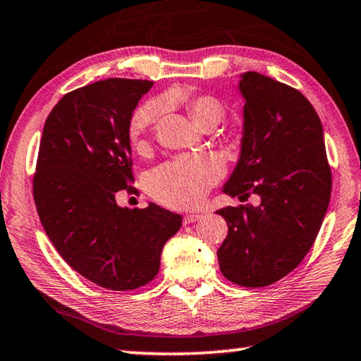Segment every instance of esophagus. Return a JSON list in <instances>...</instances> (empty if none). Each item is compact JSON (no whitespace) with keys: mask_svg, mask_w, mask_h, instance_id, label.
I'll return each instance as SVG.
<instances>
[{"mask_svg":"<svg viewBox=\"0 0 361 361\" xmlns=\"http://www.w3.org/2000/svg\"><path fill=\"white\" fill-rule=\"evenodd\" d=\"M201 219V215L199 214H186L185 217H183V224L188 225V224H192V222H197V220Z\"/></svg>","mask_w":361,"mask_h":361,"instance_id":"1","label":"esophagus"}]
</instances>
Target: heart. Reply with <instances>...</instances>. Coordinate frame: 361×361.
I'll use <instances>...</instances> for the list:
<instances>
[{"mask_svg": "<svg viewBox=\"0 0 361 361\" xmlns=\"http://www.w3.org/2000/svg\"><path fill=\"white\" fill-rule=\"evenodd\" d=\"M191 120L202 131L215 128L224 118V105L214 95H192L185 100ZM164 106L152 100L137 106L128 125V136L137 152H146L150 136L162 118ZM224 175V165L209 154L183 155L157 166L147 176V191L169 207H192L202 201L207 191Z\"/></svg>", "mask_w": 361, "mask_h": 361, "instance_id": "heart-1", "label": "heart"}]
</instances>
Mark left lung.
<instances>
[{
    "mask_svg": "<svg viewBox=\"0 0 361 361\" xmlns=\"http://www.w3.org/2000/svg\"><path fill=\"white\" fill-rule=\"evenodd\" d=\"M245 129L240 162L224 192L257 207H224L228 233L217 251L224 277L266 287L297 267L313 246L332 190L324 136L310 100L290 85L248 71L240 80Z\"/></svg>",
    "mask_w": 361,
    "mask_h": 361,
    "instance_id": "left-lung-1",
    "label": "left lung"
}]
</instances>
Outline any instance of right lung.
Wrapping results in <instances>:
<instances>
[{"instance_id":"1","label":"right lung","mask_w":361,"mask_h":361,"mask_svg":"<svg viewBox=\"0 0 361 361\" xmlns=\"http://www.w3.org/2000/svg\"><path fill=\"white\" fill-rule=\"evenodd\" d=\"M152 80L111 78L71 90L43 126L34 201L48 238L64 261L100 287L128 292L157 276L166 240L181 215L149 204H116L133 192L128 125Z\"/></svg>"}]
</instances>
